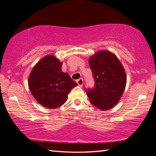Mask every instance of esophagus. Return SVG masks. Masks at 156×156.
<instances>
[{
  "label": "esophagus",
  "instance_id": "1",
  "mask_svg": "<svg viewBox=\"0 0 156 156\" xmlns=\"http://www.w3.org/2000/svg\"><path fill=\"white\" fill-rule=\"evenodd\" d=\"M76 82H77L78 84L80 87H83V84H84V82H83V78H80L78 79V80H76Z\"/></svg>",
  "mask_w": 156,
  "mask_h": 156
}]
</instances>
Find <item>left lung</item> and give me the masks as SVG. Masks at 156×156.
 Here are the masks:
<instances>
[{
	"label": "left lung",
	"instance_id": "left-lung-1",
	"mask_svg": "<svg viewBox=\"0 0 156 156\" xmlns=\"http://www.w3.org/2000/svg\"><path fill=\"white\" fill-rule=\"evenodd\" d=\"M95 79V87L85 91L91 103L107 111L119 102L125 91L126 76L118 57L107 50L96 52L89 59Z\"/></svg>",
	"mask_w": 156,
	"mask_h": 156
}]
</instances>
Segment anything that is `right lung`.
<instances>
[{
	"mask_svg": "<svg viewBox=\"0 0 156 156\" xmlns=\"http://www.w3.org/2000/svg\"><path fill=\"white\" fill-rule=\"evenodd\" d=\"M62 62L54 55H47L36 63L28 78L34 98L48 109H56L67 101L68 94L78 85L67 73L62 72Z\"/></svg>",
	"mask_w": 156,
	"mask_h": 156,
	"instance_id": "1",
	"label": "right lung"
}]
</instances>
